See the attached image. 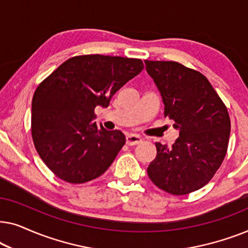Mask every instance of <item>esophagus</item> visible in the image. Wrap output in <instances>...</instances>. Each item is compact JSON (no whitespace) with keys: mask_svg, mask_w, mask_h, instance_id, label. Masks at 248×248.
<instances>
[{"mask_svg":"<svg viewBox=\"0 0 248 248\" xmlns=\"http://www.w3.org/2000/svg\"><path fill=\"white\" fill-rule=\"evenodd\" d=\"M142 139L139 137V135L135 134H130L126 137V144L127 145H137L139 143H141Z\"/></svg>","mask_w":248,"mask_h":248,"instance_id":"34e87169","label":"esophagus"}]
</instances>
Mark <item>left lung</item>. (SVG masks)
Instances as JSON below:
<instances>
[{
	"label": "left lung",
	"instance_id": "left-lung-1",
	"mask_svg": "<svg viewBox=\"0 0 248 248\" xmlns=\"http://www.w3.org/2000/svg\"><path fill=\"white\" fill-rule=\"evenodd\" d=\"M160 91L165 117L179 137L171 147L155 142L157 155L148 167L151 182L172 195L208 184L228 149L230 118L226 105L199 71L172 61H144Z\"/></svg>",
	"mask_w": 248,
	"mask_h": 248
}]
</instances>
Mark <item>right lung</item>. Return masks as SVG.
<instances>
[{"label": "right lung", "mask_w": 248, "mask_h": 248, "mask_svg": "<svg viewBox=\"0 0 248 248\" xmlns=\"http://www.w3.org/2000/svg\"><path fill=\"white\" fill-rule=\"evenodd\" d=\"M139 59L99 54L71 57L43 80L32 97L31 135L39 157L64 182L99 177L125 144L121 131L94 122L97 106L143 70Z\"/></svg>", "instance_id": "add662e5"}]
</instances>
